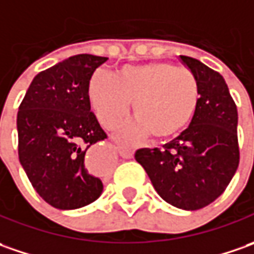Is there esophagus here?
I'll return each instance as SVG.
<instances>
[{
  "label": "esophagus",
  "mask_w": 254,
  "mask_h": 254,
  "mask_svg": "<svg viewBox=\"0 0 254 254\" xmlns=\"http://www.w3.org/2000/svg\"><path fill=\"white\" fill-rule=\"evenodd\" d=\"M117 150H118L119 156H121V157H124V159H132V157H133V150H132V149H129V147L119 146V147H117Z\"/></svg>",
  "instance_id": "obj_1"
}]
</instances>
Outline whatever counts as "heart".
Returning a JSON list of instances; mask_svg holds the SVG:
<instances>
[{
	"label": "heart",
	"mask_w": 254,
	"mask_h": 254,
	"mask_svg": "<svg viewBox=\"0 0 254 254\" xmlns=\"http://www.w3.org/2000/svg\"><path fill=\"white\" fill-rule=\"evenodd\" d=\"M88 100L101 125L114 129L127 115L129 101L135 119L119 130V139L167 140L181 133L195 117L199 102L197 78L166 62L125 66L115 74L95 73Z\"/></svg>",
	"instance_id": "1"
}]
</instances>
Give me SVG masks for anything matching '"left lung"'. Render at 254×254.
I'll return each instance as SVG.
<instances>
[{"mask_svg": "<svg viewBox=\"0 0 254 254\" xmlns=\"http://www.w3.org/2000/svg\"><path fill=\"white\" fill-rule=\"evenodd\" d=\"M179 60L198 81L195 117L163 149H139L135 159L166 202L195 211L214 202L238 170V110L218 71L192 57Z\"/></svg>", "mask_w": 254, "mask_h": 254, "instance_id": "1", "label": "left lung"}]
</instances>
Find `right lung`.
<instances>
[{
	"label": "right lung",
	"mask_w": 254,
	"mask_h": 254,
	"mask_svg": "<svg viewBox=\"0 0 254 254\" xmlns=\"http://www.w3.org/2000/svg\"><path fill=\"white\" fill-rule=\"evenodd\" d=\"M107 57L75 55L32 80L16 117L19 162L33 188L57 209H77L102 194L85 152L107 139L88 100V83Z\"/></svg>",
	"instance_id": "obj_1"
}]
</instances>
